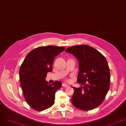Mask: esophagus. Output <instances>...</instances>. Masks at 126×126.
<instances>
[{"mask_svg": "<svg viewBox=\"0 0 126 126\" xmlns=\"http://www.w3.org/2000/svg\"><path fill=\"white\" fill-rule=\"evenodd\" d=\"M62 86H63V87H68V85H67V84H66V83H63V84H62Z\"/></svg>", "mask_w": 126, "mask_h": 126, "instance_id": "esophagus-1", "label": "esophagus"}]
</instances>
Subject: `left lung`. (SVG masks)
<instances>
[{"instance_id": "8db88e82", "label": "left lung", "mask_w": 126, "mask_h": 126, "mask_svg": "<svg viewBox=\"0 0 126 126\" xmlns=\"http://www.w3.org/2000/svg\"><path fill=\"white\" fill-rule=\"evenodd\" d=\"M77 59L79 72L77 81L82 86L72 87L74 92L73 105L83 110L98 107L104 101L110 87V72L104 56L88 45L70 47L65 50Z\"/></svg>"}]
</instances>
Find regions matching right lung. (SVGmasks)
I'll return each instance as SVG.
<instances>
[{
  "instance_id": "right-lung-1",
  "label": "right lung",
  "mask_w": 126,
  "mask_h": 126,
  "mask_svg": "<svg viewBox=\"0 0 126 126\" xmlns=\"http://www.w3.org/2000/svg\"><path fill=\"white\" fill-rule=\"evenodd\" d=\"M64 49L53 46L39 47L28 53L21 65L19 77L23 95L27 103L37 111L52 106L55 93L62 87L60 81L49 85L45 78L52 71L55 57Z\"/></svg>"
}]
</instances>
